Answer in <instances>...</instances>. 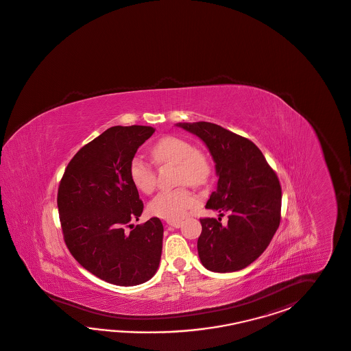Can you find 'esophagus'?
<instances>
[{"label":"esophagus","mask_w":351,"mask_h":351,"mask_svg":"<svg viewBox=\"0 0 351 351\" xmlns=\"http://www.w3.org/2000/svg\"><path fill=\"white\" fill-rule=\"evenodd\" d=\"M167 224L170 226V227H173V228H180L181 227V224H182V221H167Z\"/></svg>","instance_id":"esophagus-1"}]
</instances>
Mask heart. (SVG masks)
<instances>
[{
	"label": "heart",
	"instance_id": "heart-1",
	"mask_svg": "<svg viewBox=\"0 0 351 351\" xmlns=\"http://www.w3.org/2000/svg\"><path fill=\"white\" fill-rule=\"evenodd\" d=\"M154 162L158 166L176 165V182L203 186L210 179L213 166L203 151L191 142L176 136H163L151 148ZM129 179L143 194H151L156 188V170L142 157L136 156L129 162ZM199 204V197L186 186L162 191L148 206L149 213L167 219L179 221L189 209Z\"/></svg>",
	"mask_w": 351,
	"mask_h": 351
}]
</instances>
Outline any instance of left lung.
<instances>
[{
    "label": "left lung",
    "mask_w": 351,
    "mask_h": 351,
    "mask_svg": "<svg viewBox=\"0 0 351 351\" xmlns=\"http://www.w3.org/2000/svg\"><path fill=\"white\" fill-rule=\"evenodd\" d=\"M206 143L215 162L218 184L206 209L228 214L202 218L197 254L214 273H232L260 256L280 223L282 188L263 152L250 139L208 121L178 123Z\"/></svg>",
    "instance_id": "obj_1"
}]
</instances>
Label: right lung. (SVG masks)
I'll use <instances>...</instances> for the list:
<instances>
[{"label": "right lung", "mask_w": 351, "mask_h": 351, "mask_svg": "<svg viewBox=\"0 0 351 351\" xmlns=\"http://www.w3.org/2000/svg\"><path fill=\"white\" fill-rule=\"evenodd\" d=\"M154 133L145 125L106 129L73 156L60 180L57 204L69 252L115 285L145 282L160 265L161 221L130 223L141 217L143 203L129 179V162Z\"/></svg>", "instance_id": "add662e5"}]
</instances>
